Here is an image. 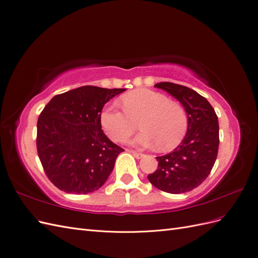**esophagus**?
<instances>
[{"instance_id":"1","label":"esophagus","mask_w":258,"mask_h":258,"mask_svg":"<svg viewBox=\"0 0 258 258\" xmlns=\"http://www.w3.org/2000/svg\"><path fill=\"white\" fill-rule=\"evenodd\" d=\"M131 154L135 156L136 158H138V159H140V158H142L143 156H144V154H142V153H139V152H136V151H131Z\"/></svg>"}]
</instances>
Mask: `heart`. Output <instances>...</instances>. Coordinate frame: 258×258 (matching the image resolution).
Segmentation results:
<instances>
[{"instance_id":"b5f03b06","label":"heart","mask_w":258,"mask_h":258,"mask_svg":"<svg viewBox=\"0 0 258 258\" xmlns=\"http://www.w3.org/2000/svg\"><path fill=\"white\" fill-rule=\"evenodd\" d=\"M123 111L115 104L107 105L100 115L106 136L115 142L127 140L138 128L144 129L134 141L143 146H157L169 152L183 141L188 118L182 106L171 102L160 92L140 89L121 98Z\"/></svg>"}]
</instances>
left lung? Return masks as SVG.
Instances as JSON below:
<instances>
[{"instance_id": "left-lung-1", "label": "left lung", "mask_w": 258, "mask_h": 258, "mask_svg": "<svg viewBox=\"0 0 258 258\" xmlns=\"http://www.w3.org/2000/svg\"><path fill=\"white\" fill-rule=\"evenodd\" d=\"M155 87L166 90L181 102L188 118V128L173 152L156 157L158 169L147 178L162 191H190L208 177L217 157L220 128L216 113L206 98L186 86L162 82Z\"/></svg>"}]
</instances>
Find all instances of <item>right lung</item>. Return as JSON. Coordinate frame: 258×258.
Segmentation results:
<instances>
[{
    "mask_svg": "<svg viewBox=\"0 0 258 258\" xmlns=\"http://www.w3.org/2000/svg\"><path fill=\"white\" fill-rule=\"evenodd\" d=\"M124 90L83 86L54 96L44 107L37 120V154L60 190L86 195L106 182L123 150L104 135L100 115Z\"/></svg>",
    "mask_w": 258,
    "mask_h": 258,
    "instance_id": "add662e5",
    "label": "right lung"
}]
</instances>
